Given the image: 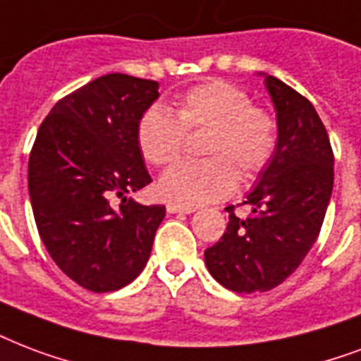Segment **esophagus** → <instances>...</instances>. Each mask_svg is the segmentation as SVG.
I'll list each match as a JSON object with an SVG mask.
<instances>
[{"label":"esophagus","instance_id":"34e87169","mask_svg":"<svg viewBox=\"0 0 361 361\" xmlns=\"http://www.w3.org/2000/svg\"><path fill=\"white\" fill-rule=\"evenodd\" d=\"M166 210H169V214H192L195 208H191V206H181L178 202H169Z\"/></svg>","mask_w":361,"mask_h":361}]
</instances>
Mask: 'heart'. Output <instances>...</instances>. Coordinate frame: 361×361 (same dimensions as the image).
I'll list each match as a JSON object with an SVG mask.
<instances>
[{
  "instance_id": "1",
  "label": "heart",
  "mask_w": 361,
  "mask_h": 361,
  "mask_svg": "<svg viewBox=\"0 0 361 361\" xmlns=\"http://www.w3.org/2000/svg\"><path fill=\"white\" fill-rule=\"evenodd\" d=\"M212 126L206 161H183L161 178V191L181 206L216 202L235 192L238 168L254 178L269 166L276 153V123L257 109L246 90L225 81H212L187 90L178 111L155 104L137 121V145L153 164H169L183 151L185 134Z\"/></svg>"
}]
</instances>
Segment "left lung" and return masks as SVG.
I'll list each match as a JSON object with an SVG mask.
<instances>
[{"label": "left lung", "mask_w": 361, "mask_h": 361, "mask_svg": "<svg viewBox=\"0 0 361 361\" xmlns=\"http://www.w3.org/2000/svg\"><path fill=\"white\" fill-rule=\"evenodd\" d=\"M257 75L276 111V153L242 202L252 216L225 208L227 231L204 252L212 276L236 293L272 290L301 265L334 191V151L314 106L276 77Z\"/></svg>", "instance_id": "1"}]
</instances>
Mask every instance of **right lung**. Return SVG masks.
I'll return each instance as SVG.
<instances>
[{
	"mask_svg": "<svg viewBox=\"0 0 361 361\" xmlns=\"http://www.w3.org/2000/svg\"><path fill=\"white\" fill-rule=\"evenodd\" d=\"M157 98V81L107 73L62 98L37 130L27 162L35 225L52 261L85 290H121L149 259L166 210L126 195L151 183L136 132Z\"/></svg>",
	"mask_w": 361,
	"mask_h": 361,
	"instance_id": "obj_1",
	"label": "right lung"
}]
</instances>
